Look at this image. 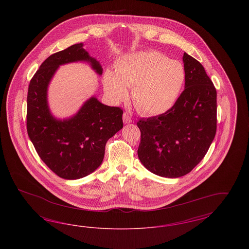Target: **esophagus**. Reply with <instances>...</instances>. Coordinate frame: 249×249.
<instances>
[{"mask_svg": "<svg viewBox=\"0 0 249 249\" xmlns=\"http://www.w3.org/2000/svg\"><path fill=\"white\" fill-rule=\"evenodd\" d=\"M123 121H124L125 124H128V123H130V122L132 121V119L130 118L129 114L124 113V114H123Z\"/></svg>", "mask_w": 249, "mask_h": 249, "instance_id": "obj_1", "label": "esophagus"}]
</instances>
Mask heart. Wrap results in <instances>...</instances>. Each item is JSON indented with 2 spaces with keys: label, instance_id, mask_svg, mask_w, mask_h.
Returning a JSON list of instances; mask_svg holds the SVG:
<instances>
[{
  "label": "heart",
  "instance_id": "1",
  "mask_svg": "<svg viewBox=\"0 0 249 249\" xmlns=\"http://www.w3.org/2000/svg\"><path fill=\"white\" fill-rule=\"evenodd\" d=\"M186 79L184 66L158 51L137 52L119 60L116 72L107 71L105 91L119 103L131 89L133 105L143 115L154 116L170 109L178 99Z\"/></svg>",
  "mask_w": 249,
  "mask_h": 249
}]
</instances>
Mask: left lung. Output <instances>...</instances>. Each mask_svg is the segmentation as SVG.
I'll return each instance as SVG.
<instances>
[{
	"label": "left lung",
	"instance_id": "left-lung-1",
	"mask_svg": "<svg viewBox=\"0 0 249 249\" xmlns=\"http://www.w3.org/2000/svg\"><path fill=\"white\" fill-rule=\"evenodd\" d=\"M185 89L165 113L140 119L138 157L157 176L191 172L207 153L216 132V90L201 63L184 53Z\"/></svg>",
	"mask_w": 249,
	"mask_h": 249
}]
</instances>
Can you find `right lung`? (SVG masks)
Masks as SVG:
<instances>
[{"instance_id": "1", "label": "right lung", "mask_w": 249, "mask_h": 249, "mask_svg": "<svg viewBox=\"0 0 249 249\" xmlns=\"http://www.w3.org/2000/svg\"><path fill=\"white\" fill-rule=\"evenodd\" d=\"M89 61L99 74L103 68L89 57L83 44L72 45L52 54L31 79L27 96V131L37 154L48 168L64 179L89 176L102 164L107 141L123 127L120 107H107L92 97L78 113L65 120L49 112L47 91L59 65Z\"/></svg>"}]
</instances>
